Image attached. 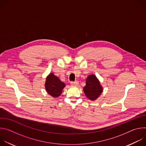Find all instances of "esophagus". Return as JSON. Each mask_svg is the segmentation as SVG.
<instances>
[{"instance_id": "1", "label": "esophagus", "mask_w": 146, "mask_h": 146, "mask_svg": "<svg viewBox=\"0 0 146 146\" xmlns=\"http://www.w3.org/2000/svg\"><path fill=\"white\" fill-rule=\"evenodd\" d=\"M70 84L73 86H77L78 84V81H72L70 82Z\"/></svg>"}]
</instances>
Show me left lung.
I'll return each instance as SVG.
<instances>
[{
  "label": "left lung",
  "mask_w": 146,
  "mask_h": 146,
  "mask_svg": "<svg viewBox=\"0 0 146 146\" xmlns=\"http://www.w3.org/2000/svg\"><path fill=\"white\" fill-rule=\"evenodd\" d=\"M102 87L95 75H90L86 80L84 92L86 96L91 100H95L102 92Z\"/></svg>",
  "instance_id": "1"
}]
</instances>
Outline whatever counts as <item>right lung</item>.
I'll use <instances>...</instances> for the list:
<instances>
[{
    "label": "right lung",
    "mask_w": 146,
    "mask_h": 146,
    "mask_svg": "<svg viewBox=\"0 0 146 146\" xmlns=\"http://www.w3.org/2000/svg\"><path fill=\"white\" fill-rule=\"evenodd\" d=\"M45 87L48 94L53 97H58L61 94L65 84L52 73H50L46 79Z\"/></svg>",
    "instance_id": "add662e5"
}]
</instances>
